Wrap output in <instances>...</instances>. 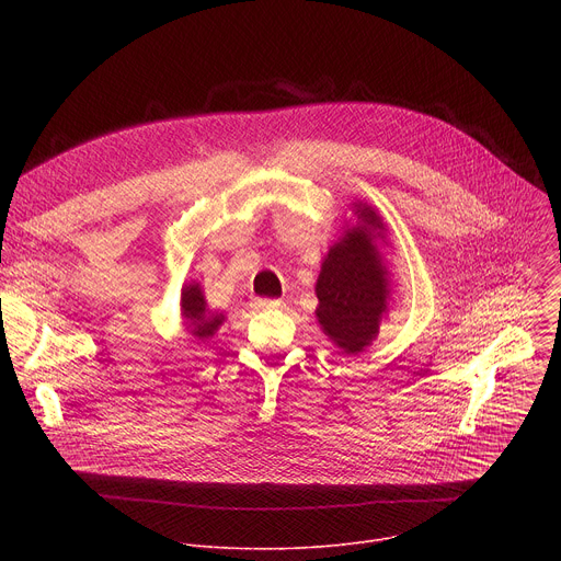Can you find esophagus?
<instances>
[{"label": "esophagus", "mask_w": 561, "mask_h": 561, "mask_svg": "<svg viewBox=\"0 0 561 561\" xmlns=\"http://www.w3.org/2000/svg\"><path fill=\"white\" fill-rule=\"evenodd\" d=\"M282 299H253V308L255 310H264V308H279Z\"/></svg>", "instance_id": "obj_1"}]
</instances>
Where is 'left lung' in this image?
<instances>
[{"instance_id":"obj_1","label":"left lung","mask_w":561,"mask_h":561,"mask_svg":"<svg viewBox=\"0 0 561 561\" xmlns=\"http://www.w3.org/2000/svg\"><path fill=\"white\" fill-rule=\"evenodd\" d=\"M351 213L314 282V317L342 353L359 355L377 340L390 310L392 275L381 253V244L388 247L381 215L362 199L351 204Z\"/></svg>"}]
</instances>
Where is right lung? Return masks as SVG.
Masks as SVG:
<instances>
[{"label":"right lung","instance_id":"obj_1","mask_svg":"<svg viewBox=\"0 0 561 561\" xmlns=\"http://www.w3.org/2000/svg\"><path fill=\"white\" fill-rule=\"evenodd\" d=\"M180 314L184 331L199 344L210 340L226 322V314L208 306L199 282H184L180 295Z\"/></svg>","mask_w":561,"mask_h":561}]
</instances>
